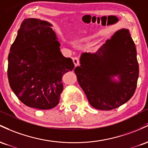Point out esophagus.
Masks as SVG:
<instances>
[{
  "instance_id": "34e87169",
  "label": "esophagus",
  "mask_w": 148,
  "mask_h": 148,
  "mask_svg": "<svg viewBox=\"0 0 148 148\" xmlns=\"http://www.w3.org/2000/svg\"><path fill=\"white\" fill-rule=\"evenodd\" d=\"M73 61L74 64H75V66H78L79 64V59L78 57H75L73 58Z\"/></svg>"
}]
</instances>
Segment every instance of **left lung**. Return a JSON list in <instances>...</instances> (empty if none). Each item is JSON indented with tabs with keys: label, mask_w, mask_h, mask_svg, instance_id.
<instances>
[{
	"label": "left lung",
	"mask_w": 148,
	"mask_h": 148,
	"mask_svg": "<svg viewBox=\"0 0 148 148\" xmlns=\"http://www.w3.org/2000/svg\"><path fill=\"white\" fill-rule=\"evenodd\" d=\"M79 84L90 105L101 110L127 102L137 87L139 66L129 30L117 31L94 53H82L75 69ZM117 76L118 81L112 79Z\"/></svg>",
	"instance_id": "left-lung-1"
}]
</instances>
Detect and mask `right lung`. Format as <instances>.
<instances>
[{
  "instance_id": "obj_1",
  "label": "right lung",
  "mask_w": 148,
  "mask_h": 148,
  "mask_svg": "<svg viewBox=\"0 0 148 148\" xmlns=\"http://www.w3.org/2000/svg\"><path fill=\"white\" fill-rule=\"evenodd\" d=\"M52 26L40 19H24L8 55L11 89L23 103L39 110L58 105L63 75L75 67L72 59L61 54Z\"/></svg>"
}]
</instances>
